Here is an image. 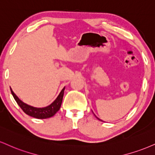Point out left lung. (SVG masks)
<instances>
[{"label":"left lung","mask_w":155,"mask_h":155,"mask_svg":"<svg viewBox=\"0 0 155 155\" xmlns=\"http://www.w3.org/2000/svg\"><path fill=\"white\" fill-rule=\"evenodd\" d=\"M96 118H97V119H99V118H97V117H96ZM99 120H100V119H99Z\"/></svg>","instance_id":"8db88e82"}]
</instances>
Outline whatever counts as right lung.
I'll use <instances>...</instances> for the list:
<instances>
[{
	"instance_id": "add662e5",
	"label": "right lung",
	"mask_w": 155,
	"mask_h": 155,
	"mask_svg": "<svg viewBox=\"0 0 155 155\" xmlns=\"http://www.w3.org/2000/svg\"><path fill=\"white\" fill-rule=\"evenodd\" d=\"M64 90L65 87L61 90V92H60L59 95L58 96V97L56 99H55V101H54L53 103L50 104V105L45 107H35L24 103V102H22L21 100L14 94V92H13L12 89H11V92H12L13 97H14L16 102H17L18 105H19V107L21 108L22 110H23L26 114L29 115V116H31L33 117V118L38 119H45L50 118V117L53 116V115L59 110L60 107H61V103H62Z\"/></svg>"
}]
</instances>
